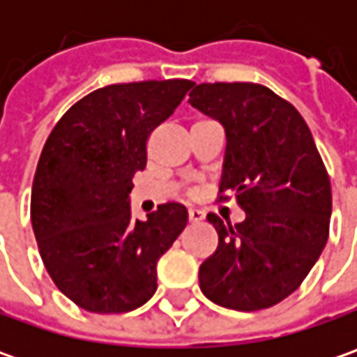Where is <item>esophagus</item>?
I'll return each instance as SVG.
<instances>
[{"label": "esophagus", "mask_w": 357, "mask_h": 357, "mask_svg": "<svg viewBox=\"0 0 357 357\" xmlns=\"http://www.w3.org/2000/svg\"><path fill=\"white\" fill-rule=\"evenodd\" d=\"M202 218H204V213L199 211V208H190V211H188V220H190V222H200Z\"/></svg>", "instance_id": "34e87169"}]
</instances>
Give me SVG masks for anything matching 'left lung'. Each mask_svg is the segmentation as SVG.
<instances>
[{
  "label": "left lung",
  "mask_w": 357,
  "mask_h": 357,
  "mask_svg": "<svg viewBox=\"0 0 357 357\" xmlns=\"http://www.w3.org/2000/svg\"><path fill=\"white\" fill-rule=\"evenodd\" d=\"M188 103L222 123L227 157L218 202L234 199L238 225L208 214L218 248L199 270L214 304L256 312L298 290L330 234L332 185L306 121L258 83H200Z\"/></svg>",
  "instance_id": "obj_1"
}]
</instances>
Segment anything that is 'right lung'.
I'll list each match as a JSON object with an SVG mask.
<instances>
[{
  "instance_id": "right-lung-1",
  "label": "right lung",
  "mask_w": 357,
  "mask_h": 357,
  "mask_svg": "<svg viewBox=\"0 0 357 357\" xmlns=\"http://www.w3.org/2000/svg\"><path fill=\"white\" fill-rule=\"evenodd\" d=\"M188 79L117 83L77 101L45 141L31 188V225L51 280L79 308L123 314L157 290V262L186 227V208L160 204L130 218L146 141L171 117Z\"/></svg>"
}]
</instances>
